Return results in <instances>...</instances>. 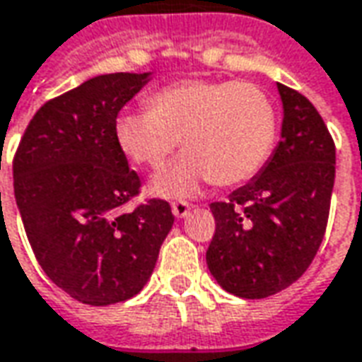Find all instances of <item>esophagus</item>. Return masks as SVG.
Instances as JSON below:
<instances>
[{"label": "esophagus", "mask_w": 362, "mask_h": 362, "mask_svg": "<svg viewBox=\"0 0 362 362\" xmlns=\"http://www.w3.org/2000/svg\"><path fill=\"white\" fill-rule=\"evenodd\" d=\"M189 209H192V204H188V202H174L173 204V214L180 219L188 216Z\"/></svg>", "instance_id": "1"}]
</instances>
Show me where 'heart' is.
<instances>
[{"label":"heart","instance_id":"heart-1","mask_svg":"<svg viewBox=\"0 0 362 362\" xmlns=\"http://www.w3.org/2000/svg\"><path fill=\"white\" fill-rule=\"evenodd\" d=\"M113 133L123 155L153 170L180 141L186 156L156 176L153 189L189 196L209 180L237 186L257 176L276 145L278 111L252 82L182 80L153 93L146 110L119 113Z\"/></svg>","mask_w":362,"mask_h":362}]
</instances>
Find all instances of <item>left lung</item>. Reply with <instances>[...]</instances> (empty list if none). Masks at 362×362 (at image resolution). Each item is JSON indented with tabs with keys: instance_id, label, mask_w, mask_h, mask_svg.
Instances as JSON below:
<instances>
[{
	"instance_id": "obj_1",
	"label": "left lung",
	"mask_w": 362,
	"mask_h": 362,
	"mask_svg": "<svg viewBox=\"0 0 362 362\" xmlns=\"http://www.w3.org/2000/svg\"><path fill=\"white\" fill-rule=\"evenodd\" d=\"M282 141L259 176L214 202L216 233L206 252L219 286L247 300L294 284L312 264L329 217L335 143L313 103L278 84Z\"/></svg>"
}]
</instances>
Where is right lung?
<instances>
[{
	"label": "right lung",
	"mask_w": 362,
	"mask_h": 362,
	"mask_svg": "<svg viewBox=\"0 0 362 362\" xmlns=\"http://www.w3.org/2000/svg\"><path fill=\"white\" fill-rule=\"evenodd\" d=\"M148 74L95 76L33 115L13 156L23 227L45 274L82 304L139 294L173 229L166 199L123 209L141 192L113 125Z\"/></svg>",
	"instance_id": "right-lung-1"
}]
</instances>
